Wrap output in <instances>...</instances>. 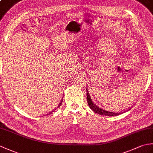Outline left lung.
<instances>
[{"instance_id": "left-lung-1", "label": "left lung", "mask_w": 153, "mask_h": 153, "mask_svg": "<svg viewBox=\"0 0 153 153\" xmlns=\"http://www.w3.org/2000/svg\"><path fill=\"white\" fill-rule=\"evenodd\" d=\"M87 103H88V105L91 108V109L93 110V112L102 115V116H118L120 114H122V112H119L109 111V110L104 109V108H101V107L99 106L98 105H97L96 104H95L93 102L91 98V96L89 95L88 89H87ZM130 108H129V110H130ZM129 110H126V111H128Z\"/></svg>"}]
</instances>
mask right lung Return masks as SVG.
Listing matches in <instances>:
<instances>
[{"instance_id": "obj_1", "label": "right lung", "mask_w": 153, "mask_h": 153, "mask_svg": "<svg viewBox=\"0 0 153 153\" xmlns=\"http://www.w3.org/2000/svg\"><path fill=\"white\" fill-rule=\"evenodd\" d=\"M62 100H62V101H61V102H60V104H59V105H58V107H59V106H60V105H62ZM54 112V110H53V111H52V112H51L49 114H48L47 115H48V114H52V113H53V112Z\"/></svg>"}]
</instances>
